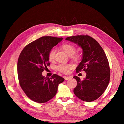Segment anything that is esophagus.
Returning a JSON list of instances; mask_svg holds the SVG:
<instances>
[{"label":"esophagus","mask_w":124,"mask_h":124,"mask_svg":"<svg viewBox=\"0 0 124 124\" xmlns=\"http://www.w3.org/2000/svg\"><path fill=\"white\" fill-rule=\"evenodd\" d=\"M63 78H65V80H69L70 78V77H67V76H65L63 77Z\"/></svg>","instance_id":"1"}]
</instances>
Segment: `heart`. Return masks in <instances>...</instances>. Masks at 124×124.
<instances>
[{
	"instance_id": "b5f03b06",
	"label": "heart",
	"mask_w": 124,
	"mask_h": 124,
	"mask_svg": "<svg viewBox=\"0 0 124 124\" xmlns=\"http://www.w3.org/2000/svg\"><path fill=\"white\" fill-rule=\"evenodd\" d=\"M62 49L65 53L69 56V57L72 59L78 60L81 57V55L75 52L76 51V47L74 45L71 43H66L63 44L61 46ZM55 48H52L49 51L47 54V58L48 61L50 62H53L55 58ZM72 65L71 64H60L57 67V69L63 73H68L69 70L72 68Z\"/></svg>"
}]
</instances>
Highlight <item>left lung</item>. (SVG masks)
I'll return each mask as SVG.
<instances>
[{
    "mask_svg": "<svg viewBox=\"0 0 124 124\" xmlns=\"http://www.w3.org/2000/svg\"><path fill=\"white\" fill-rule=\"evenodd\" d=\"M66 40L78 44L83 51V58L76 72L84 71L86 76L83 80L73 77L77 81L74 93L83 101H94L102 95L110 82V69L107 56L99 43L88 35L69 37Z\"/></svg>",
    "mask_w": 124,
    "mask_h": 124,
    "instance_id": "left-lung-1",
    "label": "left lung"
}]
</instances>
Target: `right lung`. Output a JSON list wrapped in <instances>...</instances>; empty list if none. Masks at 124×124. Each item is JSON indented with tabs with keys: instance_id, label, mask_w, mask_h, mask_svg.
I'll list each match as a JSON object with an SVG mask.
<instances>
[{
	"instance_id": "obj_1",
	"label": "right lung",
	"mask_w": 124,
	"mask_h": 124,
	"mask_svg": "<svg viewBox=\"0 0 124 124\" xmlns=\"http://www.w3.org/2000/svg\"><path fill=\"white\" fill-rule=\"evenodd\" d=\"M62 38L44 36L27 44L17 62V75L21 87L29 99L38 103L49 101L56 94L58 85L65 80L54 74L51 78L42 72L49 66L48 52Z\"/></svg>"
}]
</instances>
